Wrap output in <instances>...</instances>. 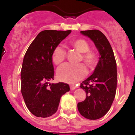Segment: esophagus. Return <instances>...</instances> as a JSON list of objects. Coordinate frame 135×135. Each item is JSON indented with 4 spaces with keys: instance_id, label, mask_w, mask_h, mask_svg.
<instances>
[{
    "instance_id": "obj_1",
    "label": "esophagus",
    "mask_w": 135,
    "mask_h": 135,
    "mask_svg": "<svg viewBox=\"0 0 135 135\" xmlns=\"http://www.w3.org/2000/svg\"><path fill=\"white\" fill-rule=\"evenodd\" d=\"M77 87H76V85H73V84H71V85H70V89H71V90H74V89H76Z\"/></svg>"
}]
</instances>
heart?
Segmentation results:
<instances>
[{"mask_svg":"<svg viewBox=\"0 0 135 135\" xmlns=\"http://www.w3.org/2000/svg\"><path fill=\"white\" fill-rule=\"evenodd\" d=\"M71 46L79 53H82L80 61H83L90 69H93L97 65V58L94 52L89 51L90 46L86 40L78 38L71 40ZM65 51L59 46H56L52 53V60L56 65L60 66L64 64L65 59ZM86 74V69L84 64L77 65L66 64L57 71V77L61 81L73 84L80 80Z\"/></svg>","mask_w":135,"mask_h":135,"instance_id":"b5f03b06","label":"heart"}]
</instances>
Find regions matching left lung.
<instances>
[{
  "instance_id": "left-lung-1",
  "label": "left lung",
  "mask_w": 135,
  "mask_h": 135,
  "mask_svg": "<svg viewBox=\"0 0 135 135\" xmlns=\"http://www.w3.org/2000/svg\"><path fill=\"white\" fill-rule=\"evenodd\" d=\"M82 35L93 42L99 53V59L93 74L82 82L80 88L86 94L84 101L78 103L82 116L97 120L110 109L117 88V66L114 51L105 36L99 30L81 31Z\"/></svg>"
}]
</instances>
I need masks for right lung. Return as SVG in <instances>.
<instances>
[{
  "mask_svg": "<svg viewBox=\"0 0 135 135\" xmlns=\"http://www.w3.org/2000/svg\"><path fill=\"white\" fill-rule=\"evenodd\" d=\"M71 30L42 31L27 49L21 71V90L27 109L33 115L47 118L55 114L62 95L70 90L64 82L49 83L54 79L53 49Z\"/></svg>",
  "mask_w": 135,
  "mask_h": 135,
  "instance_id": "right-lung-1",
  "label": "right lung"
}]
</instances>
